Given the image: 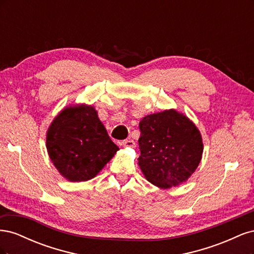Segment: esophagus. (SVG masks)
Here are the masks:
<instances>
[{
  "instance_id": "obj_1",
  "label": "esophagus",
  "mask_w": 254,
  "mask_h": 254,
  "mask_svg": "<svg viewBox=\"0 0 254 254\" xmlns=\"http://www.w3.org/2000/svg\"><path fill=\"white\" fill-rule=\"evenodd\" d=\"M122 146L126 148H133V147H135V143L132 140H125L122 142Z\"/></svg>"
}]
</instances>
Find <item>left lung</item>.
<instances>
[{
  "label": "left lung",
  "mask_w": 254,
  "mask_h": 254,
  "mask_svg": "<svg viewBox=\"0 0 254 254\" xmlns=\"http://www.w3.org/2000/svg\"><path fill=\"white\" fill-rule=\"evenodd\" d=\"M137 159L145 178L161 189L186 182L200 163L202 137L196 125L174 109L146 115L140 122Z\"/></svg>",
  "instance_id": "obj_1"
}]
</instances>
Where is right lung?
I'll list each match as a JSON object with an SVG mask.
<instances>
[{"label":"right lung","mask_w":254,"mask_h":254,"mask_svg":"<svg viewBox=\"0 0 254 254\" xmlns=\"http://www.w3.org/2000/svg\"><path fill=\"white\" fill-rule=\"evenodd\" d=\"M47 149L57 171L72 182L90 180L119 150L94 107L68 106L53 120Z\"/></svg>","instance_id":"right-lung-1"}]
</instances>
